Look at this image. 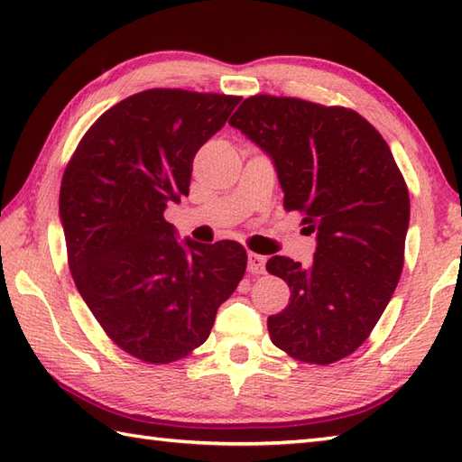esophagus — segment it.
<instances>
[{
	"mask_svg": "<svg viewBox=\"0 0 462 462\" xmlns=\"http://www.w3.org/2000/svg\"><path fill=\"white\" fill-rule=\"evenodd\" d=\"M248 272L250 273H263L266 272V258L260 256V254H248Z\"/></svg>",
	"mask_w": 462,
	"mask_h": 462,
	"instance_id": "1",
	"label": "esophagus"
}]
</instances>
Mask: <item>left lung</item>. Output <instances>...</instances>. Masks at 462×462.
I'll return each instance as SVG.
<instances>
[{"label":"left lung","instance_id":"left-lung-1","mask_svg":"<svg viewBox=\"0 0 462 462\" xmlns=\"http://www.w3.org/2000/svg\"><path fill=\"white\" fill-rule=\"evenodd\" d=\"M230 125L266 152L286 210L316 232L310 266L286 256L266 270L288 282L270 339L293 359L329 365L369 337L401 278L409 190L389 144L356 111L293 97L244 99Z\"/></svg>","mask_w":462,"mask_h":462}]
</instances>
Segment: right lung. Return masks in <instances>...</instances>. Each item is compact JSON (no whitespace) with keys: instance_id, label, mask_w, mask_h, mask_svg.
I'll return each instance as SVG.
<instances>
[{"instance_id":"add662e5","label":"right lung","mask_w":462,"mask_h":462,"mask_svg":"<svg viewBox=\"0 0 462 462\" xmlns=\"http://www.w3.org/2000/svg\"><path fill=\"white\" fill-rule=\"evenodd\" d=\"M242 97L151 89L103 113L69 161L61 216L75 286L129 356L171 363L208 339L246 272L234 240L176 242L169 202L189 196L194 154Z\"/></svg>"}]
</instances>
